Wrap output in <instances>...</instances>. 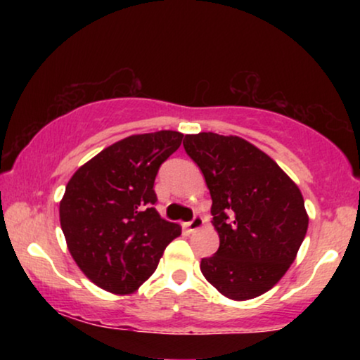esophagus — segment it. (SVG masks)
<instances>
[{
  "label": "esophagus",
  "instance_id": "obj_1",
  "mask_svg": "<svg viewBox=\"0 0 360 360\" xmlns=\"http://www.w3.org/2000/svg\"><path fill=\"white\" fill-rule=\"evenodd\" d=\"M203 224H205L203 218H201V216H195V218L191 219L190 223H186V224H185V228L188 229L190 233H195V231H198L200 228H203Z\"/></svg>",
  "mask_w": 360,
  "mask_h": 360
}]
</instances>
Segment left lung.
<instances>
[{"label":"left lung","mask_w":360,"mask_h":360,"mask_svg":"<svg viewBox=\"0 0 360 360\" xmlns=\"http://www.w3.org/2000/svg\"><path fill=\"white\" fill-rule=\"evenodd\" d=\"M184 147L208 185L219 236L216 254L201 259V274L226 298L260 297L287 274L307 236L302 191L243 137L186 134Z\"/></svg>","instance_id":"left-lung-1"}]
</instances>
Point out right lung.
<instances>
[{
  "mask_svg": "<svg viewBox=\"0 0 360 360\" xmlns=\"http://www.w3.org/2000/svg\"><path fill=\"white\" fill-rule=\"evenodd\" d=\"M181 139L176 131L124 137L68 180L58 208L67 248L82 272L106 292H136L181 234L154 208L155 175Z\"/></svg>",
  "mask_w": 360,
  "mask_h": 360,
  "instance_id": "1",
  "label": "right lung"
}]
</instances>
